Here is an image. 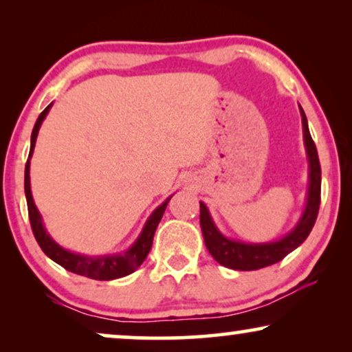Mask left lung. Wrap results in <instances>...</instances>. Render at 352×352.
<instances>
[{
	"mask_svg": "<svg viewBox=\"0 0 352 352\" xmlns=\"http://www.w3.org/2000/svg\"><path fill=\"white\" fill-rule=\"evenodd\" d=\"M302 117V128H305V144L307 157H309V195H307V205L302 218L293 232L287 237H283L278 242L272 243H242L235 240L226 239L224 235L216 229V226L211 221V216L206 210L205 204L200 201V226L204 232L205 245L208 248L211 256H213L219 264L226 267L237 269V271H256V269L271 266L282 261L288 253L300 247V245L307 239L314 228L317 214H319L320 206V181L322 171L319 155H317L316 144L312 141L309 128H307V120L305 110L301 109Z\"/></svg>",
	"mask_w": 352,
	"mask_h": 352,
	"instance_id": "8db88e82",
	"label": "left lung"
}]
</instances>
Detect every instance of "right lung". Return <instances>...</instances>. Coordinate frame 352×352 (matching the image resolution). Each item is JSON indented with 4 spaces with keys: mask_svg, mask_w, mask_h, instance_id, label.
<instances>
[{
    "mask_svg": "<svg viewBox=\"0 0 352 352\" xmlns=\"http://www.w3.org/2000/svg\"><path fill=\"white\" fill-rule=\"evenodd\" d=\"M50 104L47 107L43 110L38 117L35 126H33L32 131V144H30V153H28V160L25 165V197H27V206H28V219H30V226L33 230V235H35L38 245L45 252L46 256H50L52 261L60 264L62 267L67 269V271L78 274V276H85L89 278H94V280H112V278H120L128 276L136 271V269L144 263V259L147 258L148 252L152 248V240L153 234H155V229L158 223H160L163 213H165L166 205L170 199H168L165 204L158 206V208L153 211L151 218L146 223V228H144L142 234L139 235L136 243L133 245L128 252L123 254H115V256H99V258H89L83 256V254H75L67 252V250L60 248L54 240H52L50 235L46 234L45 228H43L41 216L38 213L35 204H33V197L30 190V157L33 148H35L38 129L41 126V122L45 120L46 113L50 112L51 109Z\"/></svg>",
    "mask_w": 352,
    "mask_h": 352,
    "instance_id": "obj_1",
    "label": "right lung"
}]
</instances>
